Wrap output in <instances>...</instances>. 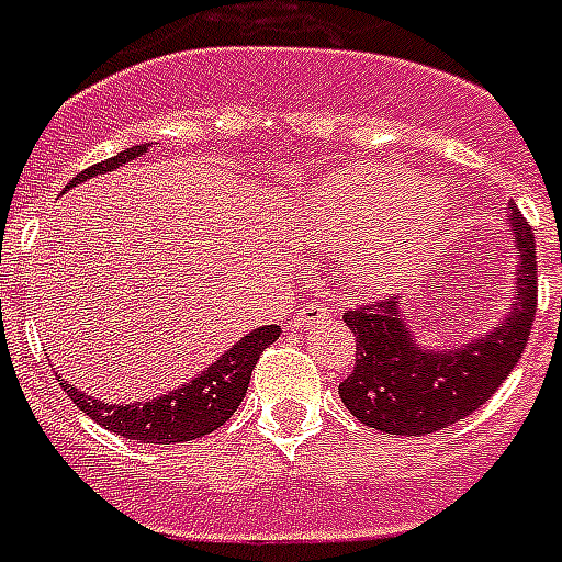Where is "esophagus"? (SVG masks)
<instances>
[{
  "instance_id": "esophagus-1",
  "label": "esophagus",
  "mask_w": 562,
  "mask_h": 562,
  "mask_svg": "<svg viewBox=\"0 0 562 562\" xmlns=\"http://www.w3.org/2000/svg\"><path fill=\"white\" fill-rule=\"evenodd\" d=\"M323 319H328V308L319 303H311V305H305L300 314H296L294 328H300V331H308V328H314V325L323 323Z\"/></svg>"
}]
</instances>
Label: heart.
Masks as SVG:
<instances>
[{
	"label": "heart",
	"mask_w": 562,
	"mask_h": 562,
	"mask_svg": "<svg viewBox=\"0 0 562 562\" xmlns=\"http://www.w3.org/2000/svg\"><path fill=\"white\" fill-rule=\"evenodd\" d=\"M451 193L400 165H353L317 186L311 200L317 243L348 251V280L389 294L431 259L451 223Z\"/></svg>",
	"instance_id": "b5f03b06"
}]
</instances>
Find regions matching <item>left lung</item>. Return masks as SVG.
Wrapping results in <instances>:
<instances>
[{
	"mask_svg": "<svg viewBox=\"0 0 562 562\" xmlns=\"http://www.w3.org/2000/svg\"><path fill=\"white\" fill-rule=\"evenodd\" d=\"M517 254L512 294L494 328L449 346H423L403 303L348 311L357 362L339 383V397L369 428L426 437L474 414L503 385L529 342L537 311V248L529 223L508 209Z\"/></svg>",
	"mask_w": 562,
	"mask_h": 562,
	"instance_id": "obj_1",
	"label": "left lung"
}]
</instances>
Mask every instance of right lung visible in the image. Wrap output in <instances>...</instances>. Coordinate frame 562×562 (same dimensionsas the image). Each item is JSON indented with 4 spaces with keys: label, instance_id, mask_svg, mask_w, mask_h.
<instances>
[{
    "label": "right lung",
    "instance_id": "add662e5",
    "mask_svg": "<svg viewBox=\"0 0 562 562\" xmlns=\"http://www.w3.org/2000/svg\"><path fill=\"white\" fill-rule=\"evenodd\" d=\"M150 148H154V143L134 145V148L120 150L116 157L105 159V162L91 165L70 179L65 191H74L99 173L134 162V159L145 157ZM273 339H280V325L254 328L239 342H234L228 351L220 353L209 369L193 374V380H188L186 385H177V389L165 391L154 400H143V403H105V400H97L79 391L68 380H59V385L68 391V397L77 403L79 412H85L91 419H97L99 426L120 434L125 440L157 442V446L200 440L205 434L216 431L223 423H228L231 414L237 412V405L243 403L248 383H251V371L257 366L259 353L266 351Z\"/></svg>",
    "mask_w": 562,
    "mask_h": 562
}]
</instances>
